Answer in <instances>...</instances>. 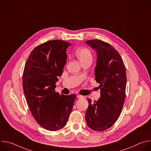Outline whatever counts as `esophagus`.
<instances>
[{
    "label": "esophagus",
    "instance_id": "34e87169",
    "mask_svg": "<svg viewBox=\"0 0 151 151\" xmlns=\"http://www.w3.org/2000/svg\"><path fill=\"white\" fill-rule=\"evenodd\" d=\"M77 98L78 99H83V98H84V97L83 96H81V95H77Z\"/></svg>",
    "mask_w": 151,
    "mask_h": 151
}]
</instances>
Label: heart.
<instances>
[{"label": "heart", "mask_w": 151, "mask_h": 151, "mask_svg": "<svg viewBox=\"0 0 151 151\" xmlns=\"http://www.w3.org/2000/svg\"><path fill=\"white\" fill-rule=\"evenodd\" d=\"M75 54L82 63L87 61L92 63L93 60V53L87 47H83L77 50Z\"/></svg>", "instance_id": "obj_1"}]
</instances>
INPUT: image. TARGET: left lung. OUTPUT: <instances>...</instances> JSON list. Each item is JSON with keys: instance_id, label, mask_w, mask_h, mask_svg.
I'll use <instances>...</instances> for the list:
<instances>
[{"instance_id": "left-lung-1", "label": "left lung", "mask_w": 151, "mask_h": 151, "mask_svg": "<svg viewBox=\"0 0 151 151\" xmlns=\"http://www.w3.org/2000/svg\"><path fill=\"white\" fill-rule=\"evenodd\" d=\"M86 43L97 53L95 79L100 83L101 96L93 104L87 99L89 105L85 119L93 130L101 132L112 127L122 111L125 98L126 70L120 54L111 44L99 39Z\"/></svg>"}]
</instances>
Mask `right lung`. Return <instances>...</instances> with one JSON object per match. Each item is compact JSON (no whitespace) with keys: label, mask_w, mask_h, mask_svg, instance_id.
Returning <instances> with one entry per match:
<instances>
[{"label":"right lung","mask_w":151,"mask_h":151,"mask_svg":"<svg viewBox=\"0 0 151 151\" xmlns=\"http://www.w3.org/2000/svg\"><path fill=\"white\" fill-rule=\"evenodd\" d=\"M70 45L62 40H48L35 48L25 64L23 87L27 105L36 121L49 131H58L66 125L76 97L55 91Z\"/></svg>","instance_id":"add662e5"}]
</instances>
